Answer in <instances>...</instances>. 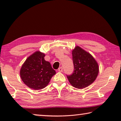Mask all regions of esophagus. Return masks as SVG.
I'll return each mask as SVG.
<instances>
[{
  "label": "esophagus",
  "instance_id": "34e87169",
  "mask_svg": "<svg viewBox=\"0 0 121 121\" xmlns=\"http://www.w3.org/2000/svg\"><path fill=\"white\" fill-rule=\"evenodd\" d=\"M58 71H59V72H62V71H63V68H62V67H60V68L58 69Z\"/></svg>",
  "mask_w": 121,
  "mask_h": 121
}]
</instances>
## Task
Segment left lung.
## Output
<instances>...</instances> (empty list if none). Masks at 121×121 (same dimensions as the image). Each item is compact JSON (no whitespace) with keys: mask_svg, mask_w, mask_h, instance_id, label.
Masks as SVG:
<instances>
[{"mask_svg":"<svg viewBox=\"0 0 121 121\" xmlns=\"http://www.w3.org/2000/svg\"><path fill=\"white\" fill-rule=\"evenodd\" d=\"M74 71L71 75L67 76L73 87L82 89L91 85L95 80L99 71L97 61L87 51L78 46L72 51Z\"/></svg>","mask_w":121,"mask_h":121,"instance_id":"1","label":"left lung"}]
</instances>
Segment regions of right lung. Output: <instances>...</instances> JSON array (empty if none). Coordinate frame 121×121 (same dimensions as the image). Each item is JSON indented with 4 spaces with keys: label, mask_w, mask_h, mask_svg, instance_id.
<instances>
[{
    "label": "right lung",
    "mask_w": 121,
    "mask_h": 121,
    "mask_svg": "<svg viewBox=\"0 0 121 121\" xmlns=\"http://www.w3.org/2000/svg\"><path fill=\"white\" fill-rule=\"evenodd\" d=\"M45 54L37 51L28 56L20 71L23 83L30 89L39 90L48 84L56 73L50 62L45 60Z\"/></svg>",
    "instance_id": "right-lung-1"
}]
</instances>
